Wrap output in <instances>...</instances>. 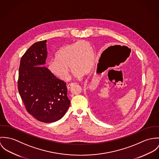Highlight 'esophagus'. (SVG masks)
Returning <instances> with one entry per match:
<instances>
[{
    "instance_id": "esophagus-1",
    "label": "esophagus",
    "mask_w": 159,
    "mask_h": 159,
    "mask_svg": "<svg viewBox=\"0 0 159 159\" xmlns=\"http://www.w3.org/2000/svg\"><path fill=\"white\" fill-rule=\"evenodd\" d=\"M75 84H77L76 83H71V84H68V86H67V88L68 89H71L74 85H75Z\"/></svg>"
}]
</instances>
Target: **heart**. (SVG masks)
<instances>
[{
    "label": "heart",
    "instance_id": "obj_1",
    "mask_svg": "<svg viewBox=\"0 0 159 159\" xmlns=\"http://www.w3.org/2000/svg\"><path fill=\"white\" fill-rule=\"evenodd\" d=\"M94 53L91 45L85 41H79L65 45L58 49L55 58L47 64L51 74L56 77L68 80L70 77V66L74 75L81 77L91 70L94 65Z\"/></svg>",
    "mask_w": 159,
    "mask_h": 159
}]
</instances>
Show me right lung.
I'll list each match as a JSON object with an SVG mask.
<instances>
[{"label":"right lung","mask_w":159,"mask_h":159,"mask_svg":"<svg viewBox=\"0 0 159 159\" xmlns=\"http://www.w3.org/2000/svg\"><path fill=\"white\" fill-rule=\"evenodd\" d=\"M46 40L32 45L20 59L18 88L29 113L42 123L60 120L70 105L66 84L46 68Z\"/></svg>","instance_id":"right-lung-1"}]
</instances>
